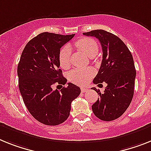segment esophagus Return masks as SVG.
Segmentation results:
<instances>
[{"label":"esophagus","instance_id":"esophagus-1","mask_svg":"<svg viewBox=\"0 0 151 151\" xmlns=\"http://www.w3.org/2000/svg\"><path fill=\"white\" fill-rule=\"evenodd\" d=\"M81 92H82V93H85L86 91H87L88 89H87V87H81Z\"/></svg>","mask_w":151,"mask_h":151}]
</instances>
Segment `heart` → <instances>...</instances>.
<instances>
[{
  "label": "heart",
  "mask_w": 151,
  "mask_h": 151,
  "mask_svg": "<svg viewBox=\"0 0 151 151\" xmlns=\"http://www.w3.org/2000/svg\"><path fill=\"white\" fill-rule=\"evenodd\" d=\"M73 46L90 58L96 56L98 52V45L93 39L91 38L84 37L79 39L74 42ZM58 61L60 68L63 69H68L70 68L71 64V50L69 47L65 46L61 48L58 55ZM93 74L94 71L92 68H76L68 73V79L72 83L83 85L88 82Z\"/></svg>",
  "instance_id": "b5f03b06"
}]
</instances>
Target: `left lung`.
<instances>
[{"instance_id":"8db88e82","label":"left lung","mask_w":151,"mask_h":151,"mask_svg":"<svg viewBox=\"0 0 151 151\" xmlns=\"http://www.w3.org/2000/svg\"><path fill=\"white\" fill-rule=\"evenodd\" d=\"M83 35L94 37L101 43L103 60L93 82L107 83L104 93L92 88L100 96L92 111L102 121H114L126 111L134 96L136 70L132 54L118 37L106 30H91Z\"/></svg>"}]
</instances>
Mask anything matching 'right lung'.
Here are the masks:
<instances>
[{"instance_id":"add662e5","label":"right lung","mask_w":151,"mask_h":151,"mask_svg":"<svg viewBox=\"0 0 151 151\" xmlns=\"http://www.w3.org/2000/svg\"><path fill=\"white\" fill-rule=\"evenodd\" d=\"M75 35L41 33L29 41L17 66L19 90L27 108L37 121L49 126L62 124L68 118L70 105L81 93L72 83L60 91L54 83L63 84L67 79L59 69L58 55L63 45Z\"/></svg>"}]
</instances>
